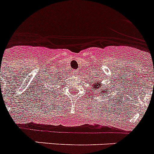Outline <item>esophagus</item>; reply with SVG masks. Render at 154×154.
<instances>
[{
    "mask_svg": "<svg viewBox=\"0 0 154 154\" xmlns=\"http://www.w3.org/2000/svg\"><path fill=\"white\" fill-rule=\"evenodd\" d=\"M75 75H77V74H78V73H79V72H78V71H75Z\"/></svg>",
    "mask_w": 154,
    "mask_h": 154,
    "instance_id": "34e87169",
    "label": "esophagus"
}]
</instances>
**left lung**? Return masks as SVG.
Listing matches in <instances>:
<instances>
[{
  "label": "left lung",
  "mask_w": 154,
  "mask_h": 154,
  "mask_svg": "<svg viewBox=\"0 0 154 154\" xmlns=\"http://www.w3.org/2000/svg\"><path fill=\"white\" fill-rule=\"evenodd\" d=\"M102 82L103 81H100L99 79V81H98V80H94L93 82H90V85H92V91L98 93V95L101 94L103 96H105V94H109L110 92H109V89H111V88H109L108 89L109 85H105L103 88V87H102V85H103V82ZM106 96H108V95H106Z\"/></svg>",
  "instance_id": "left-lung-1"
}]
</instances>
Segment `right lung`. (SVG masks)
I'll return each instance as SVG.
<instances>
[{
	"instance_id": "right-lung-1",
	"label": "right lung",
	"mask_w": 154,
	"mask_h": 154,
	"mask_svg": "<svg viewBox=\"0 0 154 154\" xmlns=\"http://www.w3.org/2000/svg\"><path fill=\"white\" fill-rule=\"evenodd\" d=\"M53 72H50L47 75V77H45V79L41 80L42 82H38L39 93L49 94L51 91H54L58 85H60V82L65 77L63 73L61 71H52Z\"/></svg>"
}]
</instances>
